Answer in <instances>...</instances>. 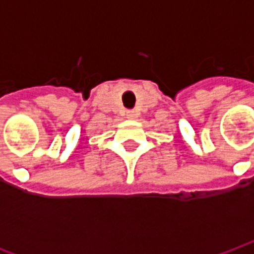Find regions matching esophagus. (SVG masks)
Wrapping results in <instances>:
<instances>
[{"mask_svg":"<svg viewBox=\"0 0 254 254\" xmlns=\"http://www.w3.org/2000/svg\"><path fill=\"white\" fill-rule=\"evenodd\" d=\"M127 118H129V120H136L137 118V113L136 111H127Z\"/></svg>","mask_w":254,"mask_h":254,"instance_id":"34e87169","label":"esophagus"}]
</instances>
